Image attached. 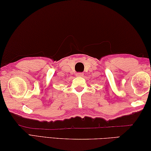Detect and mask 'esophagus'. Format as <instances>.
<instances>
[{
	"label": "esophagus",
	"mask_w": 151,
	"mask_h": 151,
	"mask_svg": "<svg viewBox=\"0 0 151 151\" xmlns=\"http://www.w3.org/2000/svg\"><path fill=\"white\" fill-rule=\"evenodd\" d=\"M76 76H83L84 75V74L83 73H77L76 74Z\"/></svg>",
	"instance_id": "esophagus-1"
}]
</instances>
